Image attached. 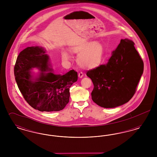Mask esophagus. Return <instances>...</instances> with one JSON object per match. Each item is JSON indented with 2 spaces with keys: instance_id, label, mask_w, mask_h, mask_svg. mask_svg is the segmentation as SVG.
Segmentation results:
<instances>
[{
  "instance_id": "obj_1",
  "label": "esophagus",
  "mask_w": 157,
  "mask_h": 157,
  "mask_svg": "<svg viewBox=\"0 0 157 157\" xmlns=\"http://www.w3.org/2000/svg\"><path fill=\"white\" fill-rule=\"evenodd\" d=\"M78 76H79V78H82V77L83 76V73L82 72H79V74H78Z\"/></svg>"
}]
</instances>
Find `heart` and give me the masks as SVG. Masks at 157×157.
<instances>
[{
	"mask_svg": "<svg viewBox=\"0 0 157 157\" xmlns=\"http://www.w3.org/2000/svg\"><path fill=\"white\" fill-rule=\"evenodd\" d=\"M73 52L82 54L78 58L79 63L85 67H94L102 61L104 55V48L99 42H90L83 45L76 46L72 49ZM62 57L68 59L70 56L67 52H62Z\"/></svg>",
	"mask_w": 157,
	"mask_h": 157,
	"instance_id": "1",
	"label": "heart"
}]
</instances>
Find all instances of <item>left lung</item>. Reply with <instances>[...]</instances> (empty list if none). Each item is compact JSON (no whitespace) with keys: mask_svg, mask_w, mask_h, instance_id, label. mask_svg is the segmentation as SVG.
I'll return each mask as SVG.
<instances>
[{"mask_svg":"<svg viewBox=\"0 0 157 157\" xmlns=\"http://www.w3.org/2000/svg\"><path fill=\"white\" fill-rule=\"evenodd\" d=\"M134 43L121 39L106 64L87 71L94 84L91 96L98 105L115 108L128 102L133 96L144 71V62Z\"/></svg>","mask_w":157,"mask_h":157,"instance_id":"left-lung-1","label":"left lung"}]
</instances>
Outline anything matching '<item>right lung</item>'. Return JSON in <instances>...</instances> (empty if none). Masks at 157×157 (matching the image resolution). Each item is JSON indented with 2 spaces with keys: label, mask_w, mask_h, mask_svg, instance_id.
Listing matches in <instances>:
<instances>
[{
  "label": "right lung",
  "mask_w": 157,
  "mask_h": 157,
  "mask_svg": "<svg viewBox=\"0 0 157 157\" xmlns=\"http://www.w3.org/2000/svg\"><path fill=\"white\" fill-rule=\"evenodd\" d=\"M42 48L28 47L18 55L14 67L15 80L25 101L39 111H59L69 101V88L78 79L74 69L55 75L49 67L48 56ZM37 67L42 72L33 82L29 71ZM48 71V73H44Z\"/></svg>",
  "instance_id": "right-lung-1"
}]
</instances>
